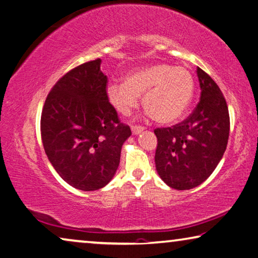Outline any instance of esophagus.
I'll use <instances>...</instances> for the list:
<instances>
[{"instance_id": "esophagus-1", "label": "esophagus", "mask_w": 258, "mask_h": 258, "mask_svg": "<svg viewBox=\"0 0 258 258\" xmlns=\"http://www.w3.org/2000/svg\"><path fill=\"white\" fill-rule=\"evenodd\" d=\"M143 130H144V128H143V126H141V125H133L132 126V132H133L134 135H138V134H141L142 132H143Z\"/></svg>"}]
</instances>
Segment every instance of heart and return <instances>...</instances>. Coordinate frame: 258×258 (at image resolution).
Instances as JSON below:
<instances>
[{"mask_svg": "<svg viewBox=\"0 0 258 258\" xmlns=\"http://www.w3.org/2000/svg\"><path fill=\"white\" fill-rule=\"evenodd\" d=\"M107 99L116 111L129 115L143 96V106L160 123L178 120L192 101L194 79L185 67L156 64L137 70L125 77L124 83H110Z\"/></svg>", "mask_w": 258, "mask_h": 258, "instance_id": "b5f03b06", "label": "heart"}]
</instances>
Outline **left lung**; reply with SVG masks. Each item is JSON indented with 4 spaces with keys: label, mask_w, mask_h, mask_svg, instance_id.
I'll return each instance as SVG.
<instances>
[{
    "label": "left lung",
    "mask_w": 258,
    "mask_h": 258,
    "mask_svg": "<svg viewBox=\"0 0 258 258\" xmlns=\"http://www.w3.org/2000/svg\"><path fill=\"white\" fill-rule=\"evenodd\" d=\"M200 101L178 124L155 129V163L159 177L175 189H191L213 173L225 154L229 137L228 107L219 86L200 67Z\"/></svg>",
    "instance_id": "left-lung-1"
}]
</instances>
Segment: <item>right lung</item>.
Masks as SVG:
<instances>
[{
  "instance_id": "obj_1",
  "label": "right lung",
  "mask_w": 258,
  "mask_h": 258,
  "mask_svg": "<svg viewBox=\"0 0 258 258\" xmlns=\"http://www.w3.org/2000/svg\"><path fill=\"white\" fill-rule=\"evenodd\" d=\"M101 59L71 70L44 103L40 133L48 160L67 184L81 191L106 186L116 172L121 149L132 135L107 99Z\"/></svg>"
}]
</instances>
